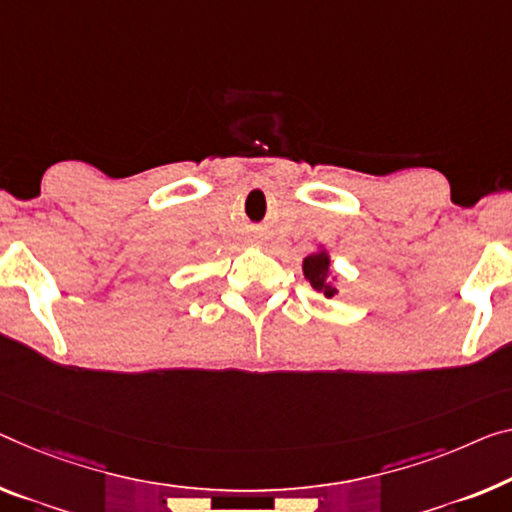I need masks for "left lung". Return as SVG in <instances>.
I'll return each instance as SVG.
<instances>
[{
    "mask_svg": "<svg viewBox=\"0 0 512 512\" xmlns=\"http://www.w3.org/2000/svg\"><path fill=\"white\" fill-rule=\"evenodd\" d=\"M302 272H304V279L311 283L313 290H318V293H322L325 297L338 295V288L334 286V281L338 277L332 270V256H329V251L322 245L304 258Z\"/></svg>",
    "mask_w": 512,
    "mask_h": 512,
    "instance_id": "1",
    "label": "left lung"
}]
</instances>
